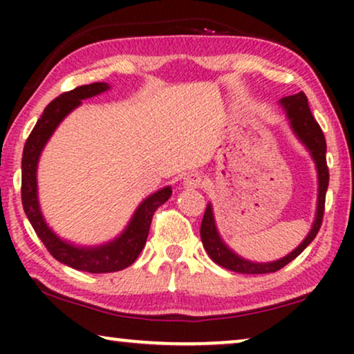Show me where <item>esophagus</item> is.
Here are the masks:
<instances>
[{"mask_svg": "<svg viewBox=\"0 0 354 354\" xmlns=\"http://www.w3.org/2000/svg\"><path fill=\"white\" fill-rule=\"evenodd\" d=\"M201 185H203V178L200 174L196 172L188 174V176L183 178V187L185 188H200Z\"/></svg>", "mask_w": 354, "mask_h": 354, "instance_id": "1", "label": "esophagus"}]
</instances>
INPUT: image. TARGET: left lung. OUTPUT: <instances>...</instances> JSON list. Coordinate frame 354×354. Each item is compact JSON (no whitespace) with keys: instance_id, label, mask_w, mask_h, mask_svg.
Instances as JSON below:
<instances>
[{"instance_id":"8db88e82","label":"left lung","mask_w":354,"mask_h":354,"mask_svg":"<svg viewBox=\"0 0 354 354\" xmlns=\"http://www.w3.org/2000/svg\"><path fill=\"white\" fill-rule=\"evenodd\" d=\"M280 104L287 114L290 120V125H292L293 132L297 137L301 140V143L308 148V151L311 153V156L316 162L317 169V178H319V193H317V211H316V219H314V224L311 227V232H309L306 239L301 241V245L298 248H295L292 253L285 256V258L274 261V263H253V261L240 258L239 254H235L229 246H227L222 239L219 236V232H217L214 214H212V206L211 203L206 206L205 216H203L201 221V241L205 250L209 254V258L214 261L216 264L222 266V268L234 270V272L240 274H270L277 272L279 269H282L283 266L303 253V250L311 243V241L316 239L319 229H321L322 217H324V206H326V193L328 187V167H327V159H326V151L327 145L326 138H324V133L319 124L314 119L311 114V109H309L308 98L303 91H299L297 95L285 96V98L280 100Z\"/></svg>"}]
</instances>
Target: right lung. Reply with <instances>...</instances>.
<instances>
[{
    "label": "right lung",
    "instance_id": "right-lung-1",
    "mask_svg": "<svg viewBox=\"0 0 354 354\" xmlns=\"http://www.w3.org/2000/svg\"><path fill=\"white\" fill-rule=\"evenodd\" d=\"M106 90H109L108 84L95 82L90 85L77 86V88L66 91L56 100H53L43 111L40 119L37 120L22 153V206L33 230L37 232L38 239L43 241V245L53 254V258L72 269L90 274L115 272V270L129 268L138 258L145 243H147L154 211L164 205L172 195L171 187L161 188V190L149 195L133 212L132 219L122 234L113 241L100 246L72 245L69 241L59 239L43 219L37 190V166L43 148H45L46 142L57 125L61 124V120L77 106H80L82 100L91 98V96L103 93Z\"/></svg>",
    "mask_w": 354,
    "mask_h": 354
}]
</instances>
